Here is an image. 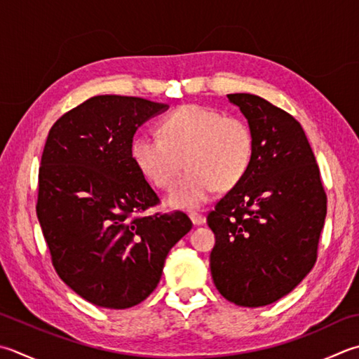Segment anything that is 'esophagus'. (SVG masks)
Returning a JSON list of instances; mask_svg holds the SVG:
<instances>
[{
    "instance_id": "esophagus-1",
    "label": "esophagus",
    "mask_w": 359,
    "mask_h": 359,
    "mask_svg": "<svg viewBox=\"0 0 359 359\" xmlns=\"http://www.w3.org/2000/svg\"><path fill=\"white\" fill-rule=\"evenodd\" d=\"M188 216H189V219H191V222L194 224V226H202V224L205 222V217H203L201 213L191 212Z\"/></svg>"
}]
</instances>
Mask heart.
Masks as SVG:
<instances>
[{"mask_svg": "<svg viewBox=\"0 0 359 359\" xmlns=\"http://www.w3.org/2000/svg\"><path fill=\"white\" fill-rule=\"evenodd\" d=\"M160 138L138 133L130 156L144 177L157 188H170L182 168L187 171L168 196L172 208H199L217 189L236 187L254 157V133L236 116L187 104L166 115L158 126Z\"/></svg>", "mask_w": 359, "mask_h": 359, "instance_id": "1", "label": "heart"}]
</instances>
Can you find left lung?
Returning <instances> with one entry per match:
<instances>
[{"mask_svg": "<svg viewBox=\"0 0 359 359\" xmlns=\"http://www.w3.org/2000/svg\"><path fill=\"white\" fill-rule=\"evenodd\" d=\"M227 97L255 146L248 174L208 213L216 238L210 269L222 297L257 308L290 294L313 269L327 196L296 118L255 95Z\"/></svg>", "mask_w": 359, "mask_h": 359, "instance_id": "1", "label": "left lung"}]
</instances>
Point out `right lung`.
<instances>
[{
    "label": "right lung",
    "instance_id": "right-lung-1",
    "mask_svg": "<svg viewBox=\"0 0 359 359\" xmlns=\"http://www.w3.org/2000/svg\"><path fill=\"white\" fill-rule=\"evenodd\" d=\"M170 105L93 96L48 133L39 170L37 217L55 272L90 304L138 305L156 290L168 252L191 230L182 212L140 216L158 196L133 163L140 126Z\"/></svg>",
    "mask_w": 359,
    "mask_h": 359
}]
</instances>
